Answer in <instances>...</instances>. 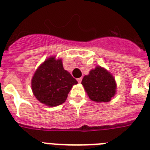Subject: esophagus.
Instances as JSON below:
<instances>
[{"label":"esophagus","instance_id":"1","mask_svg":"<svg viewBox=\"0 0 150 150\" xmlns=\"http://www.w3.org/2000/svg\"><path fill=\"white\" fill-rule=\"evenodd\" d=\"M82 80V78H79V79H77V81H78V82H79V83H81Z\"/></svg>","mask_w":150,"mask_h":150}]
</instances>
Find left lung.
Listing matches in <instances>:
<instances>
[{
	"mask_svg": "<svg viewBox=\"0 0 150 150\" xmlns=\"http://www.w3.org/2000/svg\"><path fill=\"white\" fill-rule=\"evenodd\" d=\"M89 99L94 102H109L115 96L117 84L110 71L103 67L96 66L85 75L82 81Z\"/></svg>",
	"mask_w": 150,
	"mask_h": 150,
	"instance_id": "left-lung-1",
	"label": "left lung"
}]
</instances>
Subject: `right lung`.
<instances>
[{"mask_svg": "<svg viewBox=\"0 0 150 150\" xmlns=\"http://www.w3.org/2000/svg\"><path fill=\"white\" fill-rule=\"evenodd\" d=\"M78 82L64 69L62 59L49 57L39 66L31 81L33 93L48 107H56L65 102L68 93Z\"/></svg>", "mask_w": 150, "mask_h": 150, "instance_id": "add662e5", "label": "right lung"}]
</instances>
